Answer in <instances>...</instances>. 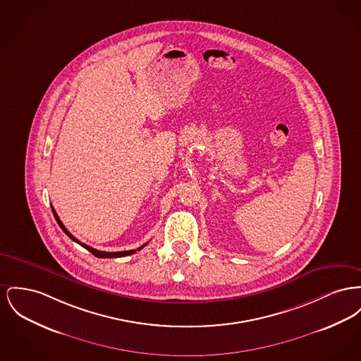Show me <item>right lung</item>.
<instances>
[{
	"label": "right lung",
	"mask_w": 361,
	"mask_h": 361,
	"mask_svg": "<svg viewBox=\"0 0 361 361\" xmlns=\"http://www.w3.org/2000/svg\"><path fill=\"white\" fill-rule=\"evenodd\" d=\"M51 210H53V214H54V218H56V221H57V224L60 225V228L64 231V233L69 237V238H72L75 243H78V244H80L83 248L85 250H88L91 254L94 255V256H97V257H121V256H128V255H132L135 251L133 250H130V251H121V252H104V251H98V250H95V248H92V247H90V245H85L83 243H80L78 238H75L72 234L68 232V229L65 228L64 224L61 222V219L59 218V215H57V212H54V209L51 207ZM145 245H147V244H145ZM145 245H142L139 250H142Z\"/></svg>",
	"instance_id": "obj_1"
}]
</instances>
